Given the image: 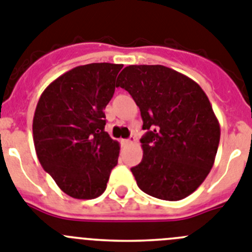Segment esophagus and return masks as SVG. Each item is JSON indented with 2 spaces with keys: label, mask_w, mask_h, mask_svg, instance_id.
Instances as JSON below:
<instances>
[{
  "label": "esophagus",
  "mask_w": 252,
  "mask_h": 252,
  "mask_svg": "<svg viewBox=\"0 0 252 252\" xmlns=\"http://www.w3.org/2000/svg\"><path fill=\"white\" fill-rule=\"evenodd\" d=\"M135 142H137V138L135 137H130L129 139L122 140V143H124V144H131V143H135Z\"/></svg>",
  "instance_id": "obj_1"
}]
</instances>
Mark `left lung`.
Returning a JSON list of instances; mask_svg holds the SVG:
<instances>
[{
	"label": "left lung",
	"mask_w": 252,
	"mask_h": 252,
	"mask_svg": "<svg viewBox=\"0 0 252 252\" xmlns=\"http://www.w3.org/2000/svg\"><path fill=\"white\" fill-rule=\"evenodd\" d=\"M139 106L142 162L130 169L152 197L180 201L202 185L215 163L221 129L196 81L163 65H129L118 76Z\"/></svg>",
	"instance_id": "1"
}]
</instances>
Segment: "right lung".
<instances>
[{"mask_svg":"<svg viewBox=\"0 0 252 252\" xmlns=\"http://www.w3.org/2000/svg\"><path fill=\"white\" fill-rule=\"evenodd\" d=\"M122 67L109 63L74 67L50 84L36 105L32 134L37 158L72 198L100 196L118 163L121 146L104 130V109Z\"/></svg>","mask_w":252,"mask_h":252,"instance_id":"add662e5","label":"right lung"}]
</instances>
